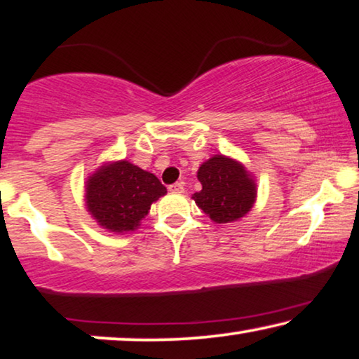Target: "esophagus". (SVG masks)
Wrapping results in <instances>:
<instances>
[{
	"instance_id": "34e87169",
	"label": "esophagus",
	"mask_w": 359,
	"mask_h": 359,
	"mask_svg": "<svg viewBox=\"0 0 359 359\" xmlns=\"http://www.w3.org/2000/svg\"><path fill=\"white\" fill-rule=\"evenodd\" d=\"M170 193H184V184L183 183H175L168 186Z\"/></svg>"
}]
</instances>
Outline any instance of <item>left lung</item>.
<instances>
[{"instance_id":"8db88e82","label":"left lung","mask_w":359,"mask_h":359,"mask_svg":"<svg viewBox=\"0 0 359 359\" xmlns=\"http://www.w3.org/2000/svg\"><path fill=\"white\" fill-rule=\"evenodd\" d=\"M203 184L193 194L199 209L217 224L242 219L257 199V183L240 161L225 155H214L198 170Z\"/></svg>"}]
</instances>
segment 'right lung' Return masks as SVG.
I'll return each instance as SVG.
<instances>
[{
    "instance_id": "add662e5",
    "label": "right lung",
    "mask_w": 359,
    "mask_h": 359,
    "mask_svg": "<svg viewBox=\"0 0 359 359\" xmlns=\"http://www.w3.org/2000/svg\"><path fill=\"white\" fill-rule=\"evenodd\" d=\"M86 209L102 229L124 233L139 227L150 205L166 194L154 173L127 160L102 165L85 184Z\"/></svg>"
}]
</instances>
